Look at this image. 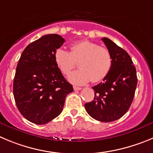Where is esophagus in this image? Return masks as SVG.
Segmentation results:
<instances>
[{
    "instance_id": "34e87169",
    "label": "esophagus",
    "mask_w": 153,
    "mask_h": 153,
    "mask_svg": "<svg viewBox=\"0 0 153 153\" xmlns=\"http://www.w3.org/2000/svg\"><path fill=\"white\" fill-rule=\"evenodd\" d=\"M73 88H74V91H80V90H81V88H79V87H76V86H74Z\"/></svg>"
}]
</instances>
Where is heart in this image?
<instances>
[{
	"label": "heart",
	"mask_w": 153,
	"mask_h": 153,
	"mask_svg": "<svg viewBox=\"0 0 153 153\" xmlns=\"http://www.w3.org/2000/svg\"><path fill=\"white\" fill-rule=\"evenodd\" d=\"M55 62L61 72L68 75L77 65L80 69L68 75V79L75 85H85L91 81L99 82L105 78L112 67V59L107 48L89 41H81L71 46V52L57 49Z\"/></svg>",
	"instance_id": "b5f03b06"
}]
</instances>
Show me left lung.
Returning a JSON list of instances; mask_svg holds the SVG:
<instances>
[{"instance_id":"1","label":"left lung","mask_w":153,"mask_h":153,"mask_svg":"<svg viewBox=\"0 0 153 153\" xmlns=\"http://www.w3.org/2000/svg\"><path fill=\"white\" fill-rule=\"evenodd\" d=\"M112 59L111 69L103 81L93 87L94 100L85 104L87 112L94 119L110 122L123 116L134 97L137 78L129 54L107 38H102Z\"/></svg>"}]
</instances>
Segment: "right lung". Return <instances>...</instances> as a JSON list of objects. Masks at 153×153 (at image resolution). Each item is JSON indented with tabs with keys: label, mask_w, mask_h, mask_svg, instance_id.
Segmentation results:
<instances>
[{
	"label": "right lung",
	"mask_w": 153,
	"mask_h": 153,
	"mask_svg": "<svg viewBox=\"0 0 153 153\" xmlns=\"http://www.w3.org/2000/svg\"><path fill=\"white\" fill-rule=\"evenodd\" d=\"M65 39L46 35L22 52L13 80V96L19 111L28 121L44 125L62 112L66 96L73 91L55 62L54 55Z\"/></svg>",
	"instance_id": "1"
}]
</instances>
